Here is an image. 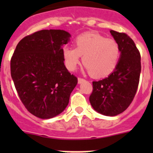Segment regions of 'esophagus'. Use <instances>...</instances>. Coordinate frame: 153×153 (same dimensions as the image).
<instances>
[{
	"label": "esophagus",
	"instance_id": "esophagus-1",
	"mask_svg": "<svg viewBox=\"0 0 153 153\" xmlns=\"http://www.w3.org/2000/svg\"><path fill=\"white\" fill-rule=\"evenodd\" d=\"M83 81H85V79H83V78H80V77L78 78V83H81L82 82H83Z\"/></svg>",
	"mask_w": 153,
	"mask_h": 153
}]
</instances>
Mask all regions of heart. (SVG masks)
I'll list each match as a JSON object with an SVG mask.
<instances>
[{
	"instance_id": "obj_1",
	"label": "heart",
	"mask_w": 153,
	"mask_h": 153,
	"mask_svg": "<svg viewBox=\"0 0 153 153\" xmlns=\"http://www.w3.org/2000/svg\"><path fill=\"white\" fill-rule=\"evenodd\" d=\"M75 48L64 47L63 56L69 70H76L83 56V64L96 78L108 76L117 68L120 48L117 40L96 33H86L76 36Z\"/></svg>"
}]
</instances>
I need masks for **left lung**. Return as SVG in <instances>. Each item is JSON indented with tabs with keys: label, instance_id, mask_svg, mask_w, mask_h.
Returning a JSON list of instances; mask_svg holds the SVG:
<instances>
[{
	"label": "left lung",
	"instance_id": "1",
	"mask_svg": "<svg viewBox=\"0 0 153 153\" xmlns=\"http://www.w3.org/2000/svg\"><path fill=\"white\" fill-rule=\"evenodd\" d=\"M110 33L120 46V60L108 77L93 81L90 102L99 113L114 117L125 111L133 100L140 82L141 56L126 33L112 30Z\"/></svg>",
	"mask_w": 153,
	"mask_h": 153
}]
</instances>
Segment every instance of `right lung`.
I'll return each mask as SVG.
<instances>
[{
    "label": "right lung",
    "instance_id": "1",
    "mask_svg": "<svg viewBox=\"0 0 153 153\" xmlns=\"http://www.w3.org/2000/svg\"><path fill=\"white\" fill-rule=\"evenodd\" d=\"M71 35L63 30H42L25 36L10 60V74L28 111L51 119L66 109L77 78L65 67L63 46Z\"/></svg>",
    "mask_w": 153,
    "mask_h": 153
}]
</instances>
